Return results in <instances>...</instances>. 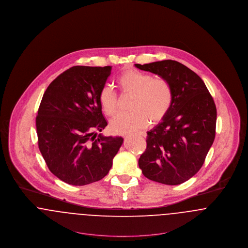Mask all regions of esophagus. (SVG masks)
<instances>
[{
  "label": "esophagus",
  "mask_w": 248,
  "mask_h": 248,
  "mask_svg": "<svg viewBox=\"0 0 248 248\" xmlns=\"http://www.w3.org/2000/svg\"><path fill=\"white\" fill-rule=\"evenodd\" d=\"M140 136H142V137H146V134L145 133H143V132H140Z\"/></svg>",
  "instance_id": "obj_1"
}]
</instances>
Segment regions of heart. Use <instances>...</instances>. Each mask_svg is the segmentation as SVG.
Returning a JSON list of instances; mask_svg holds the SVG:
<instances>
[{
  "label": "heart",
  "instance_id": "heart-1",
  "mask_svg": "<svg viewBox=\"0 0 248 248\" xmlns=\"http://www.w3.org/2000/svg\"><path fill=\"white\" fill-rule=\"evenodd\" d=\"M117 81L124 93L134 94V97L130 105L133 111L121 113L111 120L109 127L113 133L124 135L138 131L144 128L149 121L151 124H157L169 113L173 93L168 80L128 69L118 77ZM98 99L106 115L112 117L116 114L119 98L112 88L103 87Z\"/></svg>",
  "mask_w": 248,
  "mask_h": 248
}]
</instances>
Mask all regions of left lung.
I'll return each instance as SVG.
<instances>
[{"mask_svg":"<svg viewBox=\"0 0 248 248\" xmlns=\"http://www.w3.org/2000/svg\"><path fill=\"white\" fill-rule=\"evenodd\" d=\"M135 66L168 80L173 93L167 116L147 132L140 169L152 181L181 185L201 170L215 140L216 104L203 80L179 62L165 60Z\"/></svg>","mask_w":248,"mask_h":248,"instance_id":"1","label":"left lung"}]
</instances>
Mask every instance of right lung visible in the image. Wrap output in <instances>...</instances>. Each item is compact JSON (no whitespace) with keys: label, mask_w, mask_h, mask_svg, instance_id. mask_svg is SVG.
I'll return each mask as SVG.
<instances>
[{"label":"right lung","mask_w":248,"mask_h":248,"mask_svg":"<svg viewBox=\"0 0 248 248\" xmlns=\"http://www.w3.org/2000/svg\"><path fill=\"white\" fill-rule=\"evenodd\" d=\"M111 66H73L48 85L36 116L38 147L62 182L85 186L108 173L124 139L98 134L108 125L99 93Z\"/></svg>","instance_id":"obj_1"}]
</instances>
